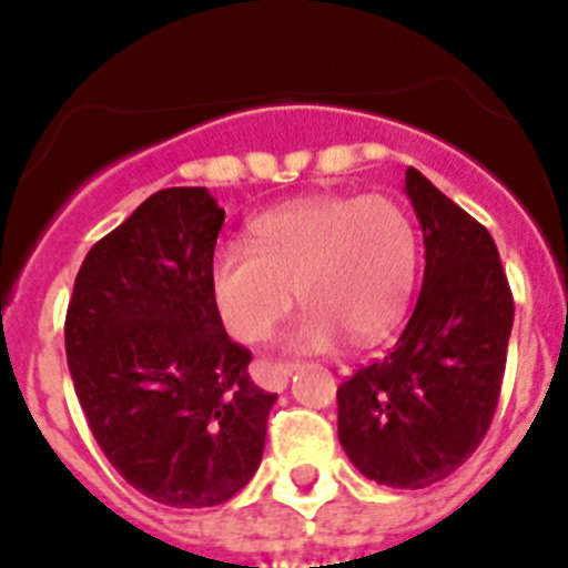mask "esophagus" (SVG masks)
Segmentation results:
<instances>
[{
  "instance_id": "1",
  "label": "esophagus",
  "mask_w": 568,
  "mask_h": 568,
  "mask_svg": "<svg viewBox=\"0 0 568 568\" xmlns=\"http://www.w3.org/2000/svg\"><path fill=\"white\" fill-rule=\"evenodd\" d=\"M300 368V363H261L257 365V376H261L263 387H268V390H285V385H288L291 374Z\"/></svg>"
}]
</instances>
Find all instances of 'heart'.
<instances>
[{
	"label": "heart",
	"instance_id": "b5f03b06",
	"mask_svg": "<svg viewBox=\"0 0 568 568\" xmlns=\"http://www.w3.org/2000/svg\"><path fill=\"white\" fill-rule=\"evenodd\" d=\"M417 277V231L385 194L318 197L274 209L247 244H222L209 263L214 311L236 341L257 343L302 302L291 346L324 352L341 335L382 341L404 316Z\"/></svg>",
	"mask_w": 568,
	"mask_h": 568
}]
</instances>
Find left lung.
Returning a JSON list of instances; mask_svg holds the SVG:
<instances>
[{
  "label": "left lung",
  "instance_id": "8db88e82",
  "mask_svg": "<svg viewBox=\"0 0 568 568\" xmlns=\"http://www.w3.org/2000/svg\"><path fill=\"white\" fill-rule=\"evenodd\" d=\"M406 197L426 244L420 296L393 352L337 387V437L365 478L423 489L462 467L489 432L514 296L480 222L415 168Z\"/></svg>",
  "mask_w": 568,
  "mask_h": 568
}]
</instances>
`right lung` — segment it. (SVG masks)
I'll return each mask as SVG.
<instances>
[{"label":"right lung","instance_id":"obj_1","mask_svg":"<svg viewBox=\"0 0 568 568\" xmlns=\"http://www.w3.org/2000/svg\"><path fill=\"white\" fill-rule=\"evenodd\" d=\"M225 211L151 194L84 257L65 316L73 390L104 456L151 500L209 508L255 475L277 395L250 379L209 291Z\"/></svg>","mask_w":568,"mask_h":568}]
</instances>
